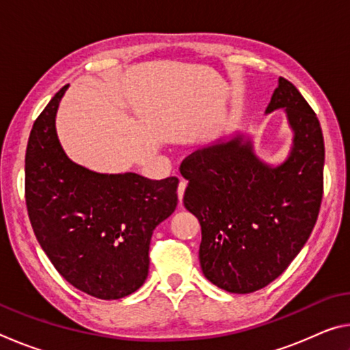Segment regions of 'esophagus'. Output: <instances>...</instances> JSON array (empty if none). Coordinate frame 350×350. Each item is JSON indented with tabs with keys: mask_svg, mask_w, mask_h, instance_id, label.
<instances>
[{
	"mask_svg": "<svg viewBox=\"0 0 350 350\" xmlns=\"http://www.w3.org/2000/svg\"><path fill=\"white\" fill-rule=\"evenodd\" d=\"M185 188H187V182L185 180H180L179 182V187H177V196H179V202L182 204V199H183V193H185Z\"/></svg>",
	"mask_w": 350,
	"mask_h": 350,
	"instance_id": "esophagus-1",
	"label": "esophagus"
}]
</instances>
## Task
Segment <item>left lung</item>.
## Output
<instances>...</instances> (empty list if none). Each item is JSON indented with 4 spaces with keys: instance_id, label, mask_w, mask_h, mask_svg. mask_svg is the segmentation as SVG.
Listing matches in <instances>:
<instances>
[{
    "instance_id": "left-lung-1",
    "label": "left lung",
    "mask_w": 350,
    "mask_h": 350,
    "mask_svg": "<svg viewBox=\"0 0 350 350\" xmlns=\"http://www.w3.org/2000/svg\"><path fill=\"white\" fill-rule=\"evenodd\" d=\"M284 109L293 133L286 161L265 163L236 133L183 161V205L199 219L200 267L230 293L275 281L309 239L323 199L324 139L315 112L280 77L265 114Z\"/></svg>"
}]
</instances>
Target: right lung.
Wrapping results in <instances>:
<instances>
[{
	"label": "right lung",
	"instance_id": "add662e5",
	"mask_svg": "<svg viewBox=\"0 0 350 350\" xmlns=\"http://www.w3.org/2000/svg\"><path fill=\"white\" fill-rule=\"evenodd\" d=\"M63 86L35 120L26 150V205L41 248L64 280L100 299L139 290L154 228L177 206V177L96 173L70 161L55 117Z\"/></svg>",
	"mask_w": 350,
	"mask_h": 350
}]
</instances>
